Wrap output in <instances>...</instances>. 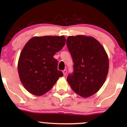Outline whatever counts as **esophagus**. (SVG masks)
<instances>
[{
  "label": "esophagus",
  "mask_w": 127,
  "mask_h": 127,
  "mask_svg": "<svg viewBox=\"0 0 127 127\" xmlns=\"http://www.w3.org/2000/svg\"><path fill=\"white\" fill-rule=\"evenodd\" d=\"M63 73L64 75H66V74H67V70L66 69L63 70Z\"/></svg>",
  "instance_id": "1"
}]
</instances>
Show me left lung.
<instances>
[{"mask_svg":"<svg viewBox=\"0 0 127 127\" xmlns=\"http://www.w3.org/2000/svg\"><path fill=\"white\" fill-rule=\"evenodd\" d=\"M67 47L74 63V72L67 81L83 98L95 94L101 88L109 71V58L102 45L91 36H69Z\"/></svg>","mask_w":127,"mask_h":127,"instance_id":"1","label":"left lung"}]
</instances>
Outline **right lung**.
<instances>
[{"mask_svg": "<svg viewBox=\"0 0 127 127\" xmlns=\"http://www.w3.org/2000/svg\"><path fill=\"white\" fill-rule=\"evenodd\" d=\"M66 38L46 35L31 38L23 48L18 63L20 80L27 91L42 96L53 87L63 74L58 70L53 56L64 46Z\"/></svg>", "mask_w": 127, "mask_h": 127, "instance_id": "right-lung-1", "label": "right lung"}]
</instances>
